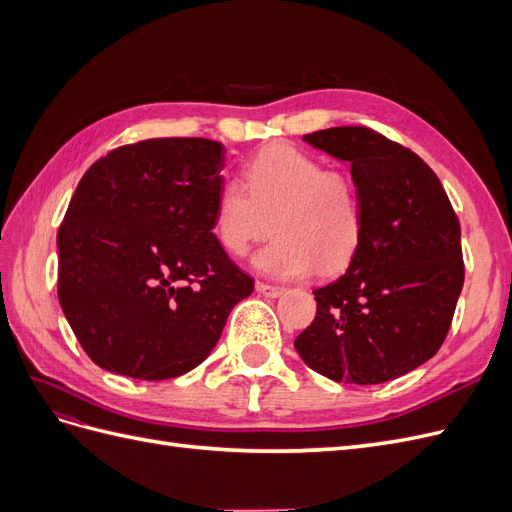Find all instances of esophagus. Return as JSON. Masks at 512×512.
<instances>
[{
  "instance_id": "1",
  "label": "esophagus",
  "mask_w": 512,
  "mask_h": 512,
  "mask_svg": "<svg viewBox=\"0 0 512 512\" xmlns=\"http://www.w3.org/2000/svg\"><path fill=\"white\" fill-rule=\"evenodd\" d=\"M256 290L262 294V297H267V299H277L284 292L282 286H273V284H265V282H258Z\"/></svg>"
}]
</instances>
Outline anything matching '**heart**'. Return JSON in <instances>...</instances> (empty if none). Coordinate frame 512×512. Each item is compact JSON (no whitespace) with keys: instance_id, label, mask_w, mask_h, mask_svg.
I'll return each instance as SVG.
<instances>
[{"instance_id":"obj_1","label":"heart","mask_w":512,"mask_h":512,"mask_svg":"<svg viewBox=\"0 0 512 512\" xmlns=\"http://www.w3.org/2000/svg\"><path fill=\"white\" fill-rule=\"evenodd\" d=\"M243 181L245 188L222 183L213 200L211 230L226 254L245 256L271 228L275 239L254 256L265 275L301 280L318 267L329 275L354 258L365 213L344 170H327L312 153L275 143L247 162Z\"/></svg>"}]
</instances>
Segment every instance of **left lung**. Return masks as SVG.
<instances>
[{
  "mask_svg": "<svg viewBox=\"0 0 512 512\" xmlns=\"http://www.w3.org/2000/svg\"><path fill=\"white\" fill-rule=\"evenodd\" d=\"M303 141L350 162L365 230L348 271L314 290L316 318L294 339L335 382L380 384L436 354L463 288L461 226L436 173L408 147L365 126Z\"/></svg>",
  "mask_w": 512,
  "mask_h": 512,
  "instance_id": "8db88e82",
  "label": "left lung"
}]
</instances>
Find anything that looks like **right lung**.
Returning <instances> with one entry per match:
<instances>
[{
	"instance_id": "1",
	"label": "right lung",
	"mask_w": 512,
	"mask_h": 512,
	"mask_svg": "<svg viewBox=\"0 0 512 512\" xmlns=\"http://www.w3.org/2000/svg\"><path fill=\"white\" fill-rule=\"evenodd\" d=\"M222 143L149 138L89 166L57 232V297L96 365L168 380L203 363L254 280L211 230Z\"/></svg>"
}]
</instances>
